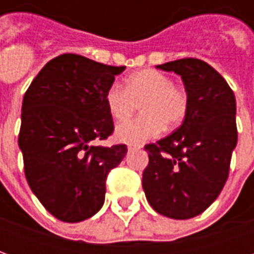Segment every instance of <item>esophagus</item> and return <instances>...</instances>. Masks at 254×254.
Returning <instances> with one entry per match:
<instances>
[{"mask_svg":"<svg viewBox=\"0 0 254 254\" xmlns=\"http://www.w3.org/2000/svg\"><path fill=\"white\" fill-rule=\"evenodd\" d=\"M140 148H143V145H141V144H129V145H127V149H129V151H134V149H140Z\"/></svg>","mask_w":254,"mask_h":254,"instance_id":"obj_1","label":"esophagus"}]
</instances>
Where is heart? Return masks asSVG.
<instances>
[{"instance_id": "heart-1", "label": "heart", "mask_w": 254, "mask_h": 254, "mask_svg": "<svg viewBox=\"0 0 254 254\" xmlns=\"http://www.w3.org/2000/svg\"><path fill=\"white\" fill-rule=\"evenodd\" d=\"M105 103L116 121L132 117L138 105L143 114L116 129L117 140L132 144L159 136L165 127L173 129L181 125L189 107L187 92L155 69L132 73L125 81V88L118 83L110 84L105 92Z\"/></svg>"}]
</instances>
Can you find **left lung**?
I'll return each instance as SVG.
<instances>
[{"label":"left lung","instance_id":"left-lung-1","mask_svg":"<svg viewBox=\"0 0 254 254\" xmlns=\"http://www.w3.org/2000/svg\"><path fill=\"white\" fill-rule=\"evenodd\" d=\"M156 67L181 76L189 107L176 132L145 145L149 162L143 189L160 215L194 218L216 200L229 177L238 137L234 92L201 60L184 58Z\"/></svg>","mask_w":254,"mask_h":254}]
</instances>
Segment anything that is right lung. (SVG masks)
<instances>
[{"label": "right lung", "mask_w": 254, "mask_h": 254, "mask_svg": "<svg viewBox=\"0 0 254 254\" xmlns=\"http://www.w3.org/2000/svg\"><path fill=\"white\" fill-rule=\"evenodd\" d=\"M125 66L63 54L42 67L21 106L19 147L31 190L53 216L76 223L105 202L106 178L127 145L95 147L114 124L105 92Z\"/></svg>", "instance_id": "1"}]
</instances>
